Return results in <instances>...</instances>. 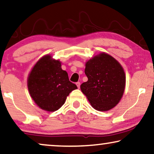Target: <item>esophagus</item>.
Here are the masks:
<instances>
[{"mask_svg":"<svg viewBox=\"0 0 154 154\" xmlns=\"http://www.w3.org/2000/svg\"><path fill=\"white\" fill-rule=\"evenodd\" d=\"M76 85H77V88H80V85H81V84H80L79 82H77V83H76Z\"/></svg>","mask_w":154,"mask_h":154,"instance_id":"esophagus-1","label":"esophagus"}]
</instances>
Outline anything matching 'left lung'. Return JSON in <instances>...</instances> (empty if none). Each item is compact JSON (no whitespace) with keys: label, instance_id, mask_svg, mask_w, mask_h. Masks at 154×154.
Instances as JSON below:
<instances>
[{"label":"left lung","instance_id":"1","mask_svg":"<svg viewBox=\"0 0 154 154\" xmlns=\"http://www.w3.org/2000/svg\"><path fill=\"white\" fill-rule=\"evenodd\" d=\"M85 74L88 81L80 88L94 109L106 111L118 104L125 91L126 76L116 59L104 52L96 55L86 63Z\"/></svg>","mask_w":154,"mask_h":154}]
</instances>
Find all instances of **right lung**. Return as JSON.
Here are the masks:
<instances>
[{
	"label": "right lung",
	"instance_id": "right-lung-1",
	"mask_svg": "<svg viewBox=\"0 0 154 154\" xmlns=\"http://www.w3.org/2000/svg\"><path fill=\"white\" fill-rule=\"evenodd\" d=\"M27 88L31 97L41 109L53 112L60 109L71 91L77 88L69 81L61 63L48 54L36 63L29 74Z\"/></svg>",
	"mask_w": 154,
	"mask_h": 154
}]
</instances>
